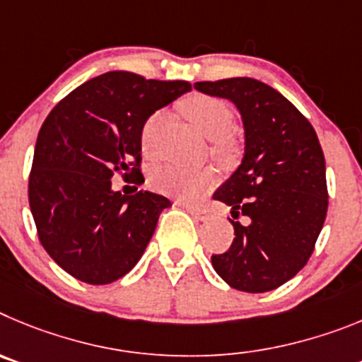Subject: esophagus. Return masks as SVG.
<instances>
[{
    "label": "esophagus",
    "mask_w": 362,
    "mask_h": 362,
    "mask_svg": "<svg viewBox=\"0 0 362 362\" xmlns=\"http://www.w3.org/2000/svg\"><path fill=\"white\" fill-rule=\"evenodd\" d=\"M180 205L187 211L189 214H191V216L197 218V220H207V216H209L204 207H198V205H193V204H180Z\"/></svg>",
    "instance_id": "esophagus-1"
}]
</instances>
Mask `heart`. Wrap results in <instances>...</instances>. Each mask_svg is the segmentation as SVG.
I'll use <instances>...</instances> for the list:
<instances>
[{
	"label": "heart",
	"instance_id": "1",
	"mask_svg": "<svg viewBox=\"0 0 362 362\" xmlns=\"http://www.w3.org/2000/svg\"><path fill=\"white\" fill-rule=\"evenodd\" d=\"M180 113L204 136L211 139V153L216 158L227 160L236 151L229 132L234 126V112L223 99L213 95L194 93L178 104ZM164 122V113L155 112L144 120L141 129V148L146 157L155 155L157 132ZM216 182L213 168L185 169L175 164H160L149 173V185L155 191L180 198H193L209 189Z\"/></svg>",
	"mask_w": 362,
	"mask_h": 362
}]
</instances>
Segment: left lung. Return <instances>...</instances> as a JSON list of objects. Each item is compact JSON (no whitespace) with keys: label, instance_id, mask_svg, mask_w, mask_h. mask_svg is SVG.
<instances>
[{"label":"left lung","instance_id":"1","mask_svg":"<svg viewBox=\"0 0 362 362\" xmlns=\"http://www.w3.org/2000/svg\"><path fill=\"white\" fill-rule=\"evenodd\" d=\"M198 92L236 104L245 155L214 200L243 214L230 220L236 238L213 254L214 270L236 291L259 294L294 278L314 252L328 209L325 155L314 128L274 88L250 77L194 83Z\"/></svg>","mask_w":362,"mask_h":362}]
</instances>
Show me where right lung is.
<instances>
[{
	"mask_svg": "<svg viewBox=\"0 0 362 362\" xmlns=\"http://www.w3.org/2000/svg\"><path fill=\"white\" fill-rule=\"evenodd\" d=\"M187 81L108 71L55 104L39 129L28 202L41 245L68 274L90 285L126 276L141 259L171 202L112 189L113 173H141L144 120L189 92Z\"/></svg>",
	"mask_w": 362,
	"mask_h": 362,
	"instance_id": "obj_1",
	"label": "right lung"
}]
</instances>
